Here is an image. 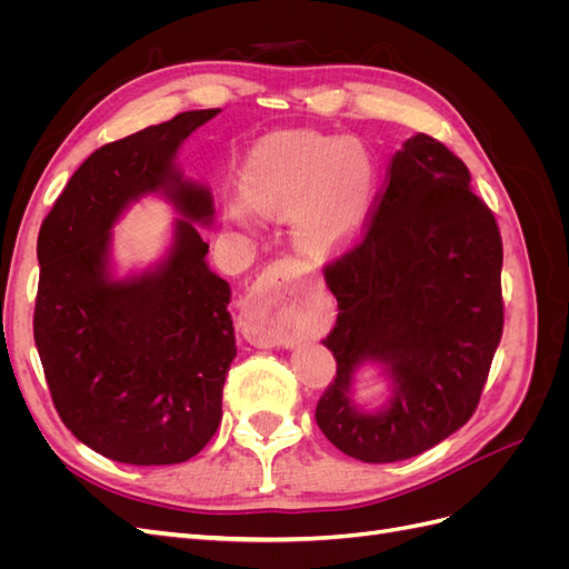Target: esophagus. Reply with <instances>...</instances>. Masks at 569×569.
<instances>
[{"label":"esophagus","instance_id":"obj_1","mask_svg":"<svg viewBox=\"0 0 569 569\" xmlns=\"http://www.w3.org/2000/svg\"><path fill=\"white\" fill-rule=\"evenodd\" d=\"M282 268H270L258 280L256 289L247 297L242 308V332L258 347H280L289 341V335L282 325L284 301L280 297L282 289Z\"/></svg>","mask_w":569,"mask_h":569}]
</instances>
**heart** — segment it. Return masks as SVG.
Returning <instances> with one entry per match:
<instances>
[{
  "mask_svg": "<svg viewBox=\"0 0 569 569\" xmlns=\"http://www.w3.org/2000/svg\"><path fill=\"white\" fill-rule=\"evenodd\" d=\"M375 189V161L353 137L282 132L258 144L247 161L244 197L261 213H295L299 244L313 253L347 247L360 230ZM232 218L249 220L244 201Z\"/></svg>",
  "mask_w": 569,
  "mask_h": 569,
  "instance_id": "obj_1",
  "label": "heart"
}]
</instances>
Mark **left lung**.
<instances>
[{
	"label": "left lung",
	"mask_w": 569,
	"mask_h": 569,
	"mask_svg": "<svg viewBox=\"0 0 569 569\" xmlns=\"http://www.w3.org/2000/svg\"><path fill=\"white\" fill-rule=\"evenodd\" d=\"M385 182L366 232L322 268L339 308L322 339L337 375L316 422L363 462L412 458L468 422L503 335V242L468 166L420 132L391 159ZM363 359L385 362L397 385L375 417L350 403Z\"/></svg>",
	"instance_id": "left-lung-1"
}]
</instances>
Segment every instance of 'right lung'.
<instances>
[{
	"instance_id": "add662e5",
	"label": "right lung",
	"mask_w": 569,
	"mask_h": 569,
	"mask_svg": "<svg viewBox=\"0 0 569 569\" xmlns=\"http://www.w3.org/2000/svg\"><path fill=\"white\" fill-rule=\"evenodd\" d=\"M218 111H184L99 147L38 234L32 332L51 401L84 446L118 462H184L222 418V385L237 356L230 284L206 266L209 244L194 226L211 220V194L184 182L173 163ZM149 191H163L186 220L161 267L113 281L108 230Z\"/></svg>"
}]
</instances>
